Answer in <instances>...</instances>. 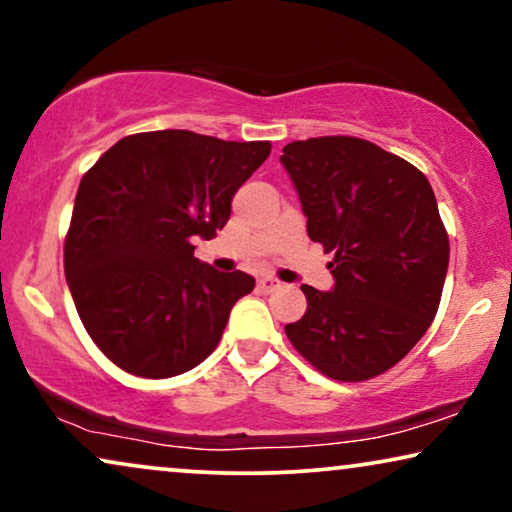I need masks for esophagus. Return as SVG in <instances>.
<instances>
[{
    "instance_id": "34e87169",
    "label": "esophagus",
    "mask_w": 512,
    "mask_h": 512,
    "mask_svg": "<svg viewBox=\"0 0 512 512\" xmlns=\"http://www.w3.org/2000/svg\"><path fill=\"white\" fill-rule=\"evenodd\" d=\"M258 289H261L263 293H270V291L279 289V282L275 277H261L258 279Z\"/></svg>"
}]
</instances>
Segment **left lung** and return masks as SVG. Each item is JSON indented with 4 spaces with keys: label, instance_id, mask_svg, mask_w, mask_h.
Instances as JSON below:
<instances>
[{
    "label": "left lung",
    "instance_id": "8db88e82",
    "mask_svg": "<svg viewBox=\"0 0 512 512\" xmlns=\"http://www.w3.org/2000/svg\"><path fill=\"white\" fill-rule=\"evenodd\" d=\"M312 242L333 251V289L303 284L307 312L286 324L321 373L361 382L396 366L438 312L450 240L429 179L408 160L356 137L282 149Z\"/></svg>",
    "mask_w": 512,
    "mask_h": 512
}]
</instances>
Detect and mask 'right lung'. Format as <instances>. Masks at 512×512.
<instances>
[{
  "label": "right lung",
  "mask_w": 512,
  "mask_h": 512,
  "mask_svg": "<svg viewBox=\"0 0 512 512\" xmlns=\"http://www.w3.org/2000/svg\"><path fill=\"white\" fill-rule=\"evenodd\" d=\"M268 156L270 142L158 130L123 137L83 174L65 277L88 335L125 373L181 375L219 345L256 282L202 263L193 240L226 226L237 188Z\"/></svg>",
  "instance_id": "add662e5"
}]
</instances>
